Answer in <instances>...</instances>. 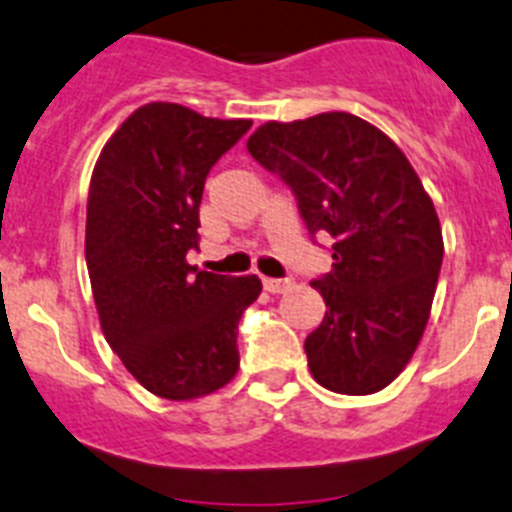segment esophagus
Listing matches in <instances>:
<instances>
[{"mask_svg": "<svg viewBox=\"0 0 512 512\" xmlns=\"http://www.w3.org/2000/svg\"><path fill=\"white\" fill-rule=\"evenodd\" d=\"M262 288L268 293H283L291 288V278H262Z\"/></svg>", "mask_w": 512, "mask_h": 512, "instance_id": "esophagus-1", "label": "esophagus"}]
</instances>
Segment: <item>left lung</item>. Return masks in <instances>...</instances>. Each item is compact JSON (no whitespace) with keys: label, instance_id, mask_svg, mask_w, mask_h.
<instances>
[{"label":"left lung","instance_id":"1","mask_svg":"<svg viewBox=\"0 0 512 512\" xmlns=\"http://www.w3.org/2000/svg\"><path fill=\"white\" fill-rule=\"evenodd\" d=\"M247 149L291 188L311 239L332 237V270L311 281L327 304L304 342L311 376L337 394L381 391L410 363L441 273V224L420 177L350 113L265 123Z\"/></svg>","mask_w":512,"mask_h":512}]
</instances>
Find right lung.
Here are the masks:
<instances>
[{
    "label": "right lung",
    "mask_w": 512,
    "mask_h": 512,
    "mask_svg": "<svg viewBox=\"0 0 512 512\" xmlns=\"http://www.w3.org/2000/svg\"><path fill=\"white\" fill-rule=\"evenodd\" d=\"M250 126L149 102L113 133L92 172L84 255L102 332L157 397H203L239 368L237 327L260 278L206 273L185 257L198 250L208 172Z\"/></svg>",
    "instance_id": "add662e5"
}]
</instances>
